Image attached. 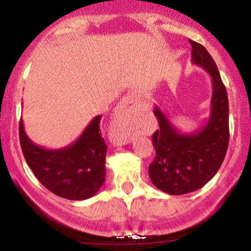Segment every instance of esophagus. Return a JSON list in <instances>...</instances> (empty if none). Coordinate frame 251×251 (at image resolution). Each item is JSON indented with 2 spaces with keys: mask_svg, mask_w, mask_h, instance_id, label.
Wrapping results in <instances>:
<instances>
[{
  "mask_svg": "<svg viewBox=\"0 0 251 251\" xmlns=\"http://www.w3.org/2000/svg\"><path fill=\"white\" fill-rule=\"evenodd\" d=\"M139 99L135 93L128 94L120 101L111 126L112 139L118 145L131 142L132 135L140 123Z\"/></svg>",
  "mask_w": 251,
  "mask_h": 251,
  "instance_id": "1",
  "label": "esophagus"
}]
</instances>
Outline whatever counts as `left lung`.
<instances>
[{"label":"left lung","instance_id":"1","mask_svg":"<svg viewBox=\"0 0 251 251\" xmlns=\"http://www.w3.org/2000/svg\"><path fill=\"white\" fill-rule=\"evenodd\" d=\"M192 62L212 79L211 113L195 133H180L162 109L153 113L159 128L152 134L155 150L149 175L153 185L169 195H184L203 188L220 170L229 145V101L220 72L205 47L190 40Z\"/></svg>","mask_w":251,"mask_h":251}]
</instances>
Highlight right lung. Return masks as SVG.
<instances>
[{"label":"right lung","mask_w":251,"mask_h":251,"mask_svg":"<svg viewBox=\"0 0 251 251\" xmlns=\"http://www.w3.org/2000/svg\"><path fill=\"white\" fill-rule=\"evenodd\" d=\"M100 120L101 116H97L75 142L59 150L34 144L20 120V144L25 159L46 189L71 201L87 200L99 191L105 181L107 151Z\"/></svg>","instance_id":"obj_1"}]
</instances>
